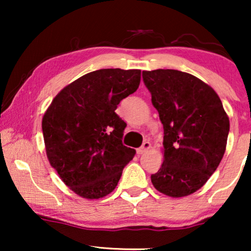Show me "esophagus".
Masks as SVG:
<instances>
[{
    "mask_svg": "<svg viewBox=\"0 0 251 251\" xmlns=\"http://www.w3.org/2000/svg\"><path fill=\"white\" fill-rule=\"evenodd\" d=\"M151 147H152V145H151V143H150V142H145V143L143 144L142 147H139V149L137 150V153H138L139 155H140V154L146 153L147 151H149V150L151 149Z\"/></svg>",
    "mask_w": 251,
    "mask_h": 251,
    "instance_id": "esophagus-1",
    "label": "esophagus"
}]
</instances>
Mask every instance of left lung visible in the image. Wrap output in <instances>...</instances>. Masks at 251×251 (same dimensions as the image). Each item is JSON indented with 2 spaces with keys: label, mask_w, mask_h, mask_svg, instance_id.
Segmentation results:
<instances>
[{
  "label": "left lung",
  "mask_w": 251,
  "mask_h": 251,
  "mask_svg": "<svg viewBox=\"0 0 251 251\" xmlns=\"http://www.w3.org/2000/svg\"><path fill=\"white\" fill-rule=\"evenodd\" d=\"M144 83L163 125V163L151 176L171 198L203 186L224 156L229 120L210 85L176 70L143 71Z\"/></svg>",
  "instance_id": "obj_1"
}]
</instances>
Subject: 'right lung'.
Here are the masks:
<instances>
[{
  "instance_id": "1",
  "label": "right lung",
  "mask_w": 251,
  "mask_h": 251,
  "mask_svg": "<svg viewBox=\"0 0 251 251\" xmlns=\"http://www.w3.org/2000/svg\"><path fill=\"white\" fill-rule=\"evenodd\" d=\"M140 83V70L105 68L60 90L42 119L48 160L78 197L94 200L114 191L136 151L122 144L126 122L115 109Z\"/></svg>"
}]
</instances>
